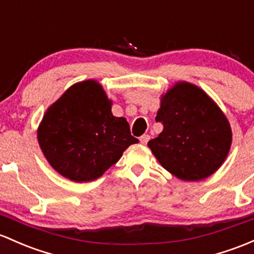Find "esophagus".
I'll list each match as a JSON object with an SVG mask.
<instances>
[{
	"instance_id": "1",
	"label": "esophagus",
	"mask_w": 254,
	"mask_h": 254,
	"mask_svg": "<svg viewBox=\"0 0 254 254\" xmlns=\"http://www.w3.org/2000/svg\"><path fill=\"white\" fill-rule=\"evenodd\" d=\"M139 140H140V143H141V144H144V145H146V144H148V141L150 140V135H149V134H144V135H141V137H140V139H139Z\"/></svg>"
}]
</instances>
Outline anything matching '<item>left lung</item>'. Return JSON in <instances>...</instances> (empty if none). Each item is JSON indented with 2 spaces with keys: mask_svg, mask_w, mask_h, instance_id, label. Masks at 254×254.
<instances>
[{
  "mask_svg": "<svg viewBox=\"0 0 254 254\" xmlns=\"http://www.w3.org/2000/svg\"><path fill=\"white\" fill-rule=\"evenodd\" d=\"M159 137L148 143L165 170L187 182L202 181L223 165L231 146L230 124L195 84L177 82L161 98Z\"/></svg>",
  "mask_w": 254,
  "mask_h": 254,
  "instance_id": "left-lung-1",
  "label": "left lung"
}]
</instances>
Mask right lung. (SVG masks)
<instances>
[{"label": "right lung", "mask_w": 254, "mask_h": 254, "mask_svg": "<svg viewBox=\"0 0 254 254\" xmlns=\"http://www.w3.org/2000/svg\"><path fill=\"white\" fill-rule=\"evenodd\" d=\"M111 104L102 84L87 80L72 84L47 109L37 140L63 177L77 183L94 181L138 143L127 120L113 115Z\"/></svg>", "instance_id": "obj_1"}]
</instances>
